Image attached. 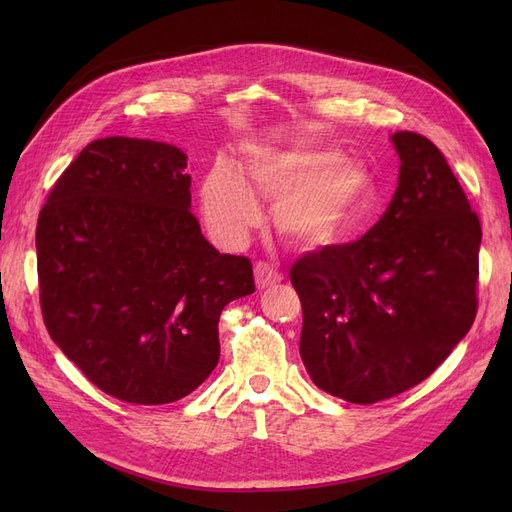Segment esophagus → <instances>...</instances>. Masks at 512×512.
<instances>
[{"label": "esophagus", "mask_w": 512, "mask_h": 512, "mask_svg": "<svg viewBox=\"0 0 512 512\" xmlns=\"http://www.w3.org/2000/svg\"><path fill=\"white\" fill-rule=\"evenodd\" d=\"M254 277H256V286L262 290V288H269L277 282H282V275L277 273L271 265H267V262H256L254 267Z\"/></svg>", "instance_id": "1"}]
</instances>
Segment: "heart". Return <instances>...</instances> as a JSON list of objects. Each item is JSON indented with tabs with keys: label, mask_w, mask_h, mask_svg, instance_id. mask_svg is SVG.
Masks as SVG:
<instances>
[{
	"label": "heart",
	"mask_w": 512,
	"mask_h": 512,
	"mask_svg": "<svg viewBox=\"0 0 512 512\" xmlns=\"http://www.w3.org/2000/svg\"><path fill=\"white\" fill-rule=\"evenodd\" d=\"M245 175L273 207L280 237L301 250L335 245L359 232L378 207L367 164L331 147L258 149ZM205 222L224 243L241 241L258 224L260 205L237 168L215 166L200 190Z\"/></svg>",
	"instance_id": "heart-1"
}]
</instances>
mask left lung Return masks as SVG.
Instances as JSON below:
<instances>
[{
  "instance_id": "left-lung-1",
  "label": "left lung",
  "mask_w": 512,
  "mask_h": 512,
  "mask_svg": "<svg viewBox=\"0 0 512 512\" xmlns=\"http://www.w3.org/2000/svg\"><path fill=\"white\" fill-rule=\"evenodd\" d=\"M397 190L365 237L290 271L303 305L299 352L333 397L376 404L431 376L476 316L480 222L442 151L395 132Z\"/></svg>"
}]
</instances>
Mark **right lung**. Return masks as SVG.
Instances as JSON below:
<instances>
[{
  "mask_svg": "<svg viewBox=\"0 0 512 512\" xmlns=\"http://www.w3.org/2000/svg\"><path fill=\"white\" fill-rule=\"evenodd\" d=\"M185 166L175 145L98 138L38 218L46 329L100 391L128 404L196 391L220 361L222 309L256 288L252 262L200 232Z\"/></svg>",
  "mask_w": 512,
  "mask_h": 512,
  "instance_id": "1",
  "label": "right lung"
}]
</instances>
